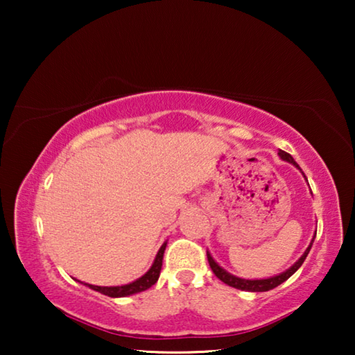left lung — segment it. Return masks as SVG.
<instances>
[{"label": "left lung", "mask_w": 355, "mask_h": 355, "mask_svg": "<svg viewBox=\"0 0 355 355\" xmlns=\"http://www.w3.org/2000/svg\"><path fill=\"white\" fill-rule=\"evenodd\" d=\"M279 156H280V158L284 159V161H288V163H291V164L296 166L297 169H300V167L297 166L296 161L293 159V156H291L290 153L284 152V150H279ZM304 177H305V175H304ZM315 236H316V233H315ZM315 236H313V239H311V243H310V245L307 248V250L304 252V255L300 257L299 260H297L296 263H294L290 269H286L285 272H282V274H279V275H274V277H269V279H260V280H245V279H239V277H236V275H232L230 272H227L225 269H222V268L219 266V264L213 260V257H211V254H209V252H207V257H208L209 268H211V271L214 272L216 277L224 282V284H227L228 286H233V288H236V290H243V291H252V293L269 291V290H272V288L279 286L280 284H284L285 280L290 279L291 275H293L294 272H296L300 266H302V263L305 261V258H307L309 252H310V249H311V244H313V241H315Z\"/></svg>", "instance_id": "1"}]
</instances>
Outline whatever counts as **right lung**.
Listing matches in <instances>:
<instances>
[{
	"label": "right lung",
	"mask_w": 355,
	"mask_h": 355,
	"mask_svg": "<svg viewBox=\"0 0 355 355\" xmlns=\"http://www.w3.org/2000/svg\"><path fill=\"white\" fill-rule=\"evenodd\" d=\"M166 244L167 243L161 245L158 254H156L152 268H150L148 271L142 275V277H139L135 282H131V284L122 285V286H95V285H89V284H86V285L89 288H92V290L105 294V296H110V297H125V296H131V294L148 290L150 286L156 284V280H158V277H159L161 266H163V255L166 250Z\"/></svg>",
	"instance_id": "1"
}]
</instances>
